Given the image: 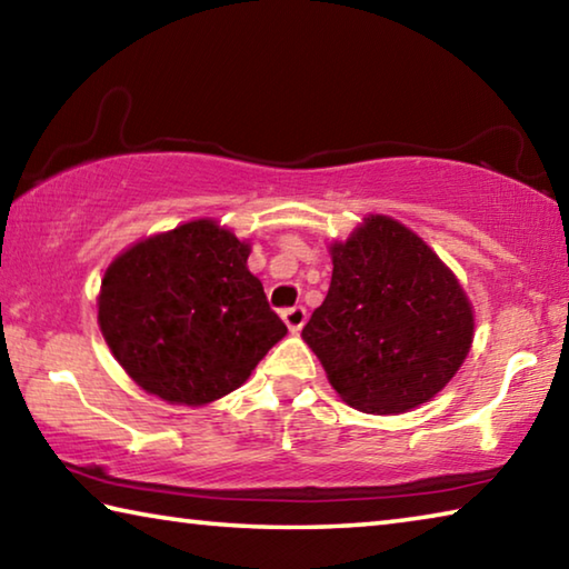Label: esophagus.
<instances>
[{
	"instance_id": "1",
	"label": "esophagus",
	"mask_w": 569,
	"mask_h": 569,
	"mask_svg": "<svg viewBox=\"0 0 569 569\" xmlns=\"http://www.w3.org/2000/svg\"><path fill=\"white\" fill-rule=\"evenodd\" d=\"M281 316H283V321H286L288 329H291L293 333L303 329V323H306V308H303V306L286 308V311H283Z\"/></svg>"
}]
</instances>
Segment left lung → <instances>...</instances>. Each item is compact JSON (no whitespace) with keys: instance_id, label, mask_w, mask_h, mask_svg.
Here are the masks:
<instances>
[{"instance_id":"obj_1","label":"left lung","mask_w":569,"mask_h":569,"mask_svg":"<svg viewBox=\"0 0 569 569\" xmlns=\"http://www.w3.org/2000/svg\"><path fill=\"white\" fill-rule=\"evenodd\" d=\"M329 293L303 341L349 407L399 413L429 401L465 363L475 313L457 276L393 218L369 216L331 246Z\"/></svg>"}]
</instances>
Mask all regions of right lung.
<instances>
[{
    "label": "right lung",
    "mask_w": 569,
    "mask_h": 569,
    "mask_svg": "<svg viewBox=\"0 0 569 569\" xmlns=\"http://www.w3.org/2000/svg\"><path fill=\"white\" fill-rule=\"evenodd\" d=\"M250 246L190 220L110 263L98 298L104 341L128 377L162 401L200 407L243 383L286 323L248 271Z\"/></svg>",
    "instance_id": "obj_1"
}]
</instances>
